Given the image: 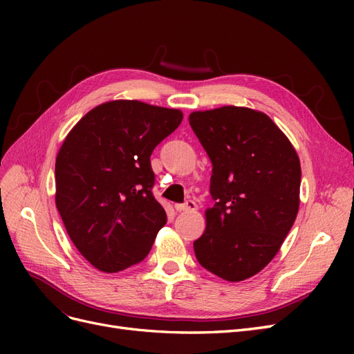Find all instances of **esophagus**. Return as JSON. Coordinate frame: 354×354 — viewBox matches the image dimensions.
I'll return each instance as SVG.
<instances>
[{
    "mask_svg": "<svg viewBox=\"0 0 354 354\" xmlns=\"http://www.w3.org/2000/svg\"><path fill=\"white\" fill-rule=\"evenodd\" d=\"M176 209L180 212H195L198 209V205L194 201H187L186 203H178V205H176Z\"/></svg>",
    "mask_w": 354,
    "mask_h": 354,
    "instance_id": "34e87169",
    "label": "esophagus"
}]
</instances>
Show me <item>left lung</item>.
<instances>
[{
	"instance_id": "obj_1",
	"label": "left lung",
	"mask_w": 354,
	"mask_h": 354,
	"mask_svg": "<svg viewBox=\"0 0 354 354\" xmlns=\"http://www.w3.org/2000/svg\"><path fill=\"white\" fill-rule=\"evenodd\" d=\"M212 164L207 227L194 242L202 267L229 282L269 264L299 208L301 165L289 138L269 116L243 106L189 115Z\"/></svg>"
}]
</instances>
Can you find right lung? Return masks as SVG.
I'll use <instances>...</instances> for the list:
<instances>
[{
  "instance_id": "add662e5",
  "label": "right lung",
  "mask_w": 354,
  "mask_h": 354,
  "mask_svg": "<svg viewBox=\"0 0 354 354\" xmlns=\"http://www.w3.org/2000/svg\"><path fill=\"white\" fill-rule=\"evenodd\" d=\"M183 120L178 109L138 100L95 106L56 158V208L81 255L116 273L145 260L167 223L153 198V149Z\"/></svg>"
}]
</instances>
